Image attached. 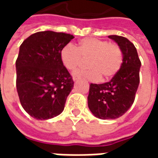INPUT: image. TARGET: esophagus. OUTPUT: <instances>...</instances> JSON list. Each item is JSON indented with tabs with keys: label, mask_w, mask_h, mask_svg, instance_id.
I'll list each match as a JSON object with an SVG mask.
<instances>
[{
	"label": "esophagus",
	"mask_w": 158,
	"mask_h": 158,
	"mask_svg": "<svg viewBox=\"0 0 158 158\" xmlns=\"http://www.w3.org/2000/svg\"><path fill=\"white\" fill-rule=\"evenodd\" d=\"M79 79V76H73V81H76V80H78Z\"/></svg>",
	"instance_id": "esophagus-1"
}]
</instances>
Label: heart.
Here are the masks:
<instances>
[{
    "instance_id": "heart-1",
    "label": "heart",
    "mask_w": 158,
    "mask_h": 158,
    "mask_svg": "<svg viewBox=\"0 0 158 158\" xmlns=\"http://www.w3.org/2000/svg\"><path fill=\"white\" fill-rule=\"evenodd\" d=\"M61 60L66 69L73 72L82 61H88V70L83 73L86 79L103 80L111 79L118 72L123 63V52L118 45L95 38H87L79 42L76 48L69 44L61 51ZM75 75H80L76 73Z\"/></svg>"
}]
</instances>
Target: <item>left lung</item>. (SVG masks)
Masks as SVG:
<instances>
[{
  "label": "left lung",
  "instance_id": "8db88e82",
  "mask_svg": "<svg viewBox=\"0 0 158 158\" xmlns=\"http://www.w3.org/2000/svg\"><path fill=\"white\" fill-rule=\"evenodd\" d=\"M123 52V63L119 71L109 82L90 84L88 106L100 119H115L123 116L132 106L139 83V61L135 46L129 40L109 35Z\"/></svg>",
  "mask_w": 158,
  "mask_h": 158
}]
</instances>
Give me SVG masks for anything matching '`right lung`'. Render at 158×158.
I'll list each match as a JSON object with an SVG mask.
<instances>
[{"label": "right lung", "instance_id": "1", "mask_svg": "<svg viewBox=\"0 0 158 158\" xmlns=\"http://www.w3.org/2000/svg\"><path fill=\"white\" fill-rule=\"evenodd\" d=\"M74 37L53 31L33 34L23 42L16 61L17 90L29 115L47 120L62 113L73 88L61 60V51Z\"/></svg>", "mask_w": 158, "mask_h": 158}]
</instances>
